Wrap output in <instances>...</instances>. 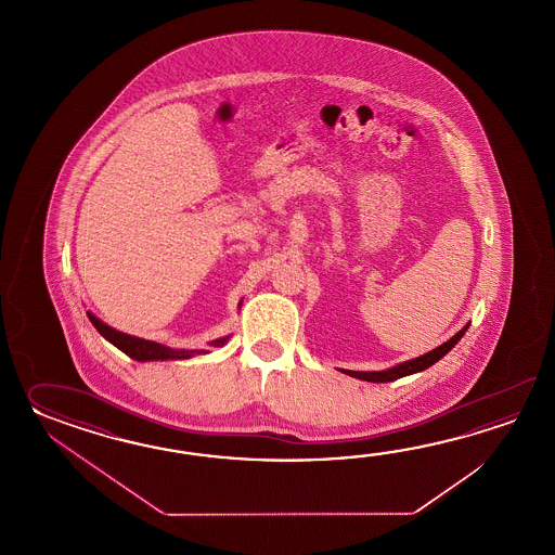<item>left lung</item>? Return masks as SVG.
I'll use <instances>...</instances> for the list:
<instances>
[{
    "instance_id": "obj_1",
    "label": "left lung",
    "mask_w": 555,
    "mask_h": 555,
    "mask_svg": "<svg viewBox=\"0 0 555 555\" xmlns=\"http://www.w3.org/2000/svg\"><path fill=\"white\" fill-rule=\"evenodd\" d=\"M468 325H470V323H468ZM468 325H464L449 341L442 343L440 347L433 349L430 353L416 357L413 361H406V363L392 366V369H387V371H369V373H365V371H345V373L351 375V377L361 378V380H369V383H389V380H397V378L413 375V373H418V371H425L428 366L435 365L438 359H442L456 343L461 341L462 335L468 330Z\"/></svg>"
}]
</instances>
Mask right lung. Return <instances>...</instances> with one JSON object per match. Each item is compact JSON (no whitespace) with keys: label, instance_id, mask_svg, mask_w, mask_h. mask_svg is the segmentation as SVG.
<instances>
[{"label":"right lung","instance_id":"1","mask_svg":"<svg viewBox=\"0 0 555 555\" xmlns=\"http://www.w3.org/2000/svg\"><path fill=\"white\" fill-rule=\"evenodd\" d=\"M87 315L91 319L94 330L99 331V333L105 337L106 341L113 343L117 349H120L125 354H129L130 359H134V361L190 359V357H194V354L208 353V351H204V349L182 351V349H170V347L160 345V343L139 339V337H132V335H127V333H120V331L108 327V325H105L101 319L94 318L93 313H89V311H87ZM225 341H228V337H224V339H218V341H212V347H222Z\"/></svg>","mask_w":555,"mask_h":555}]
</instances>
